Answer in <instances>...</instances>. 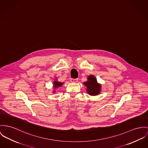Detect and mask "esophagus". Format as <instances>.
<instances>
[{
	"instance_id": "obj_1",
	"label": "esophagus",
	"mask_w": 148,
	"mask_h": 148,
	"mask_svg": "<svg viewBox=\"0 0 148 148\" xmlns=\"http://www.w3.org/2000/svg\"><path fill=\"white\" fill-rule=\"evenodd\" d=\"M78 79H77V78H71L70 79V81L73 83H77L78 82Z\"/></svg>"
}]
</instances>
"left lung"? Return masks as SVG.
Masks as SVG:
<instances>
[{"instance_id":"1","label":"left lung","mask_w":148,"mask_h":148,"mask_svg":"<svg viewBox=\"0 0 148 148\" xmlns=\"http://www.w3.org/2000/svg\"><path fill=\"white\" fill-rule=\"evenodd\" d=\"M84 84L87 88V92L90 95H97L100 92L101 86L97 83V80L93 75H90L88 77V80L84 82Z\"/></svg>"}]
</instances>
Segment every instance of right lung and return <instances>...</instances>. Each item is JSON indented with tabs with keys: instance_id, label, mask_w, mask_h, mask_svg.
I'll list each match as a JSON object with an SVG mask.
<instances>
[{
	"instance_id": "1",
	"label": "right lung",
	"mask_w": 148,
	"mask_h": 148,
	"mask_svg": "<svg viewBox=\"0 0 148 148\" xmlns=\"http://www.w3.org/2000/svg\"><path fill=\"white\" fill-rule=\"evenodd\" d=\"M53 83H54L55 87V88H57V87H59V86H62V83H63L58 82H57V81H55Z\"/></svg>"
}]
</instances>
